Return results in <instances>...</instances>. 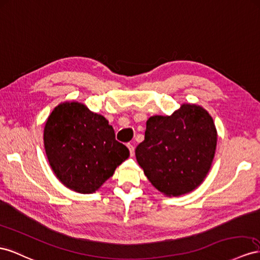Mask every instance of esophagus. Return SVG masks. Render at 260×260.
I'll use <instances>...</instances> for the list:
<instances>
[{
  "mask_svg": "<svg viewBox=\"0 0 260 260\" xmlns=\"http://www.w3.org/2000/svg\"><path fill=\"white\" fill-rule=\"evenodd\" d=\"M127 148H128V150H129V155H131V157L134 156V151H135L134 146H133L132 144H127Z\"/></svg>",
  "mask_w": 260,
  "mask_h": 260,
  "instance_id": "esophagus-1",
  "label": "esophagus"
}]
</instances>
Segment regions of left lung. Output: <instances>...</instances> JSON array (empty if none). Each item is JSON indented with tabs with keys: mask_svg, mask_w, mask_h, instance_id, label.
I'll list each match as a JSON object with an SVG mask.
<instances>
[{
	"mask_svg": "<svg viewBox=\"0 0 260 260\" xmlns=\"http://www.w3.org/2000/svg\"><path fill=\"white\" fill-rule=\"evenodd\" d=\"M217 143L215 124L202 106L183 103L171 115L146 122L136 160L149 182L166 197L197 189L209 174Z\"/></svg>",
	"mask_w": 260,
	"mask_h": 260,
	"instance_id": "left-lung-1",
	"label": "left lung"
}]
</instances>
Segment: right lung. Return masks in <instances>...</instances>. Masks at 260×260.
<instances>
[{
  "mask_svg": "<svg viewBox=\"0 0 260 260\" xmlns=\"http://www.w3.org/2000/svg\"><path fill=\"white\" fill-rule=\"evenodd\" d=\"M44 145L59 181L82 194L99 190L129 157L108 119L76 101L52 110L45 124Z\"/></svg>",
  "mask_w": 260,
  "mask_h": 260,
  "instance_id": "1",
  "label": "right lung"
}]
</instances>
